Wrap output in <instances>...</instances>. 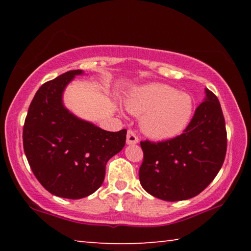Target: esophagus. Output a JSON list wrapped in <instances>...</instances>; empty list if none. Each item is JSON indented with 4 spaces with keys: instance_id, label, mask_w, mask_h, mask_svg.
I'll use <instances>...</instances> for the list:
<instances>
[{
    "instance_id": "34e87169",
    "label": "esophagus",
    "mask_w": 251,
    "mask_h": 251,
    "mask_svg": "<svg viewBox=\"0 0 251 251\" xmlns=\"http://www.w3.org/2000/svg\"><path fill=\"white\" fill-rule=\"evenodd\" d=\"M138 137L136 136L133 130H128L127 131V137H126V143L127 145H135V144L138 143Z\"/></svg>"
}]
</instances>
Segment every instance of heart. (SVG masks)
Segmentation results:
<instances>
[{
	"mask_svg": "<svg viewBox=\"0 0 251 251\" xmlns=\"http://www.w3.org/2000/svg\"><path fill=\"white\" fill-rule=\"evenodd\" d=\"M125 106L133 115L142 116V130L156 139L173 138L182 133L194 113L192 96L161 83L135 87Z\"/></svg>",
	"mask_w": 251,
	"mask_h": 251,
	"instance_id": "heart-1",
	"label": "heart"
}]
</instances>
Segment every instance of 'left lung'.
<instances>
[{
    "label": "left lung",
    "mask_w": 251,
    "mask_h": 251,
    "mask_svg": "<svg viewBox=\"0 0 251 251\" xmlns=\"http://www.w3.org/2000/svg\"><path fill=\"white\" fill-rule=\"evenodd\" d=\"M206 97L181 135L165 142H141L144 160L139 181L161 201H186L201 194L222 168L227 133L222 106L214 93Z\"/></svg>",
    "instance_id": "obj_1"
}]
</instances>
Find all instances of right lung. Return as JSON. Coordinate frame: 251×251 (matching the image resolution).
<instances>
[{"mask_svg":"<svg viewBox=\"0 0 251 251\" xmlns=\"http://www.w3.org/2000/svg\"><path fill=\"white\" fill-rule=\"evenodd\" d=\"M74 70L42 85L29 105L23 128V146L32 172L55 196L80 199L103 184L109 158L126 142V129L107 131L74 115L63 103V94Z\"/></svg>","mask_w":251,"mask_h":251,"instance_id":"obj_1","label":"right lung"}]
</instances>
